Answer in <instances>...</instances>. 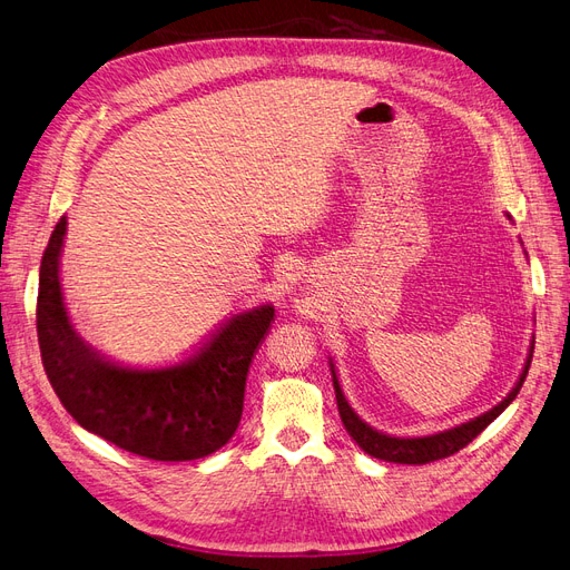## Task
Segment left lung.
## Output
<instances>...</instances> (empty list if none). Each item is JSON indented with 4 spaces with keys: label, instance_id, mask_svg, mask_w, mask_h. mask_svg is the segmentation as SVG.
<instances>
[{
    "label": "left lung",
    "instance_id": "1",
    "mask_svg": "<svg viewBox=\"0 0 570 570\" xmlns=\"http://www.w3.org/2000/svg\"><path fill=\"white\" fill-rule=\"evenodd\" d=\"M532 345H535V338H532ZM532 345H530V353H528V360H525V366H523V374L519 379V383L513 385L511 393L500 402L498 407H492L490 412L475 416L471 421H466V424L462 426H454L450 431H440V433H433V435H424V438H395V435H385V433H379L376 429H372L370 424H364V421L353 412V407L347 405V400L341 391L338 385V376H336V370H334V362H332V374H334V391H336V405H338V414H341V421L345 431L351 433V438L355 440V443L366 452L372 454L376 459H383V462H395V464H429V462H435V459H445L454 452H459L462 448H466L471 440L475 435H481L494 419H498L511 402L513 397L519 395L521 385L528 376V370H530V360H532Z\"/></svg>",
    "mask_w": 570,
    "mask_h": 570
}]
</instances>
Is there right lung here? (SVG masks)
<instances>
[{
  "label": "right lung",
  "mask_w": 570,
  "mask_h": 570,
  "mask_svg": "<svg viewBox=\"0 0 570 570\" xmlns=\"http://www.w3.org/2000/svg\"><path fill=\"white\" fill-rule=\"evenodd\" d=\"M66 225L61 217L51 232L38 293L42 364L66 412L89 433L156 462H189L223 448L242 421L248 366L274 307L234 315L181 362H114L80 338L66 312L59 282Z\"/></svg>",
  "instance_id": "right-lung-1"
}]
</instances>
